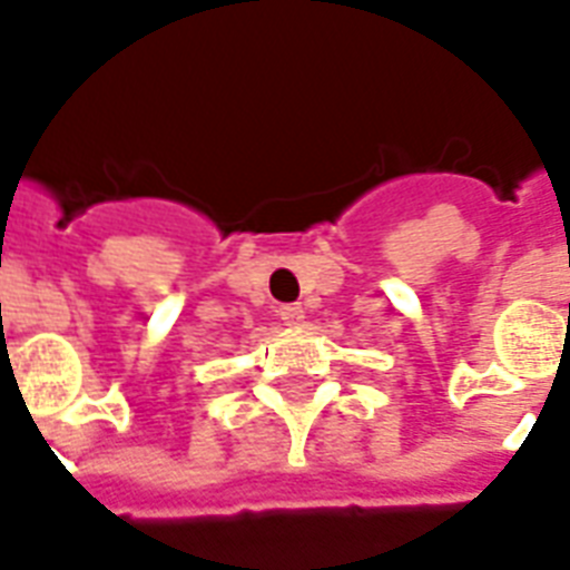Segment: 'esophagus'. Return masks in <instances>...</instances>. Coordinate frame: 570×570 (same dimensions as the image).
<instances>
[{"mask_svg":"<svg viewBox=\"0 0 570 570\" xmlns=\"http://www.w3.org/2000/svg\"><path fill=\"white\" fill-rule=\"evenodd\" d=\"M277 316L286 322V325H302L304 322V307L302 304H284L281 311H277Z\"/></svg>","mask_w":570,"mask_h":570,"instance_id":"obj_1","label":"esophagus"}]
</instances>
